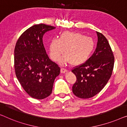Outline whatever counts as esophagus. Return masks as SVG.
I'll list each match as a JSON object with an SVG mask.
<instances>
[{
	"label": "esophagus",
	"instance_id": "34e87169",
	"mask_svg": "<svg viewBox=\"0 0 127 127\" xmlns=\"http://www.w3.org/2000/svg\"><path fill=\"white\" fill-rule=\"evenodd\" d=\"M67 69L64 68L62 67L61 69H60V72H61L62 74H63V73H65V72H67Z\"/></svg>",
	"mask_w": 127,
	"mask_h": 127
}]
</instances>
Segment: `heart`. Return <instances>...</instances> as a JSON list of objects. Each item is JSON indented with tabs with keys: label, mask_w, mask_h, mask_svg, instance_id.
I'll return each instance as SVG.
<instances>
[{
	"label": "heart",
	"mask_w": 127,
	"mask_h": 127,
	"mask_svg": "<svg viewBox=\"0 0 127 127\" xmlns=\"http://www.w3.org/2000/svg\"><path fill=\"white\" fill-rule=\"evenodd\" d=\"M95 47L93 39L79 33L64 32L59 38L52 39L49 44L50 58L53 61L59 59L64 51L62 63L69 62L71 65H78L88 59Z\"/></svg>",
	"instance_id": "obj_1"
}]
</instances>
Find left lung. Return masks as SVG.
<instances>
[{"mask_svg": "<svg viewBox=\"0 0 127 127\" xmlns=\"http://www.w3.org/2000/svg\"><path fill=\"white\" fill-rule=\"evenodd\" d=\"M98 42L93 55L85 63L71 69L76 80L72 92L80 98H89L105 87L113 72L115 57L106 37L97 32Z\"/></svg>", "mask_w": 127, "mask_h": 127, "instance_id": "1", "label": "left lung"}]
</instances>
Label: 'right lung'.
Returning <instances> with one entry per match:
<instances>
[{
    "label": "right lung",
    "instance_id": "obj_1",
    "mask_svg": "<svg viewBox=\"0 0 127 127\" xmlns=\"http://www.w3.org/2000/svg\"><path fill=\"white\" fill-rule=\"evenodd\" d=\"M55 27L45 24L32 26L17 40L14 49V68L23 89L33 98L42 99L51 95L60 68L49 59L42 42L45 33Z\"/></svg>",
    "mask_w": 127,
    "mask_h": 127
}]
</instances>
